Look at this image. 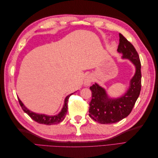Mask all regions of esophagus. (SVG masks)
<instances>
[{
	"label": "esophagus",
	"instance_id": "obj_1",
	"mask_svg": "<svg viewBox=\"0 0 158 158\" xmlns=\"http://www.w3.org/2000/svg\"><path fill=\"white\" fill-rule=\"evenodd\" d=\"M92 76H91V75H88L85 77V79H84V85H89L91 84V83H92Z\"/></svg>",
	"mask_w": 158,
	"mask_h": 158
}]
</instances>
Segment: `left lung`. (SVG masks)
<instances>
[{
    "label": "left lung",
    "instance_id": "obj_1",
    "mask_svg": "<svg viewBox=\"0 0 158 158\" xmlns=\"http://www.w3.org/2000/svg\"><path fill=\"white\" fill-rule=\"evenodd\" d=\"M117 51L122 58L130 60L136 67V72L130 81L127 92L121 97L109 98L106 91L95 83L89 88L92 100L89 102V116L101 124H112L121 121L132 111L141 90V64L135 47L119 33V45Z\"/></svg>",
    "mask_w": 158,
    "mask_h": 158
}]
</instances>
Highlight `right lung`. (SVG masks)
<instances>
[{
  "instance_id": "1",
  "label": "right lung",
  "mask_w": 158,
  "mask_h": 158,
  "mask_svg": "<svg viewBox=\"0 0 158 158\" xmlns=\"http://www.w3.org/2000/svg\"><path fill=\"white\" fill-rule=\"evenodd\" d=\"M73 94L74 93L70 94V95H67V96L64 99V106L63 107V109L61 110V111L58 114H56V115H54V116H49V115H46V114H38V113H33L30 111L29 109H27L19 98H18V102L20 105V106L22 107L23 111L26 113H27L33 121H35L37 123H40V124H44V125H55V124H58L64 120L66 114L67 113L69 99L70 95H73Z\"/></svg>"
}]
</instances>
